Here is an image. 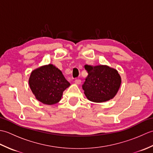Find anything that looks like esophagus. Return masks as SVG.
I'll return each instance as SVG.
<instances>
[{"label": "esophagus", "mask_w": 153, "mask_h": 153, "mask_svg": "<svg viewBox=\"0 0 153 153\" xmlns=\"http://www.w3.org/2000/svg\"><path fill=\"white\" fill-rule=\"evenodd\" d=\"M74 82L76 84H77V85H79V84L81 83V82H82V81H81L80 79H76L74 81Z\"/></svg>", "instance_id": "obj_1"}]
</instances>
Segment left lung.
<instances>
[{"mask_svg":"<svg viewBox=\"0 0 153 153\" xmlns=\"http://www.w3.org/2000/svg\"><path fill=\"white\" fill-rule=\"evenodd\" d=\"M88 73L82 88L88 100L103 102L113 99L121 85V77L118 71L108 66H92L85 65Z\"/></svg>","mask_w":153,"mask_h":153,"instance_id":"1","label":"left lung"}]
</instances>
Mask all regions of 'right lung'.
<instances>
[{
    "label": "right lung",
    "instance_id": "add662e5",
    "mask_svg": "<svg viewBox=\"0 0 153 153\" xmlns=\"http://www.w3.org/2000/svg\"><path fill=\"white\" fill-rule=\"evenodd\" d=\"M29 85L39 101L51 105L60 101L63 91L70 83L59 69L50 64L32 71Z\"/></svg>",
    "mask_w": 153,
    "mask_h": 153
}]
</instances>
